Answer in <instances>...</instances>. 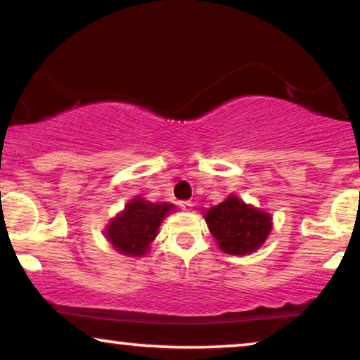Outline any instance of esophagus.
Returning <instances> with one entry per match:
<instances>
[{
	"label": "esophagus",
	"instance_id": "esophagus-1",
	"mask_svg": "<svg viewBox=\"0 0 360 360\" xmlns=\"http://www.w3.org/2000/svg\"><path fill=\"white\" fill-rule=\"evenodd\" d=\"M180 208L184 211H191L193 210V201H180Z\"/></svg>",
	"mask_w": 360,
	"mask_h": 360
}]
</instances>
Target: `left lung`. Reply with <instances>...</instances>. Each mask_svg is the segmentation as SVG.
<instances>
[{"label":"left lung","instance_id":"1","mask_svg":"<svg viewBox=\"0 0 360 360\" xmlns=\"http://www.w3.org/2000/svg\"><path fill=\"white\" fill-rule=\"evenodd\" d=\"M205 221L216 244L226 254L248 255L260 249L272 231V214L244 203L236 195L206 210Z\"/></svg>","mask_w":360,"mask_h":360}]
</instances>
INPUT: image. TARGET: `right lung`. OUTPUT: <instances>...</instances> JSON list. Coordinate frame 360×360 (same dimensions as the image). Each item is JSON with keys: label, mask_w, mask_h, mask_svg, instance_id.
<instances>
[{"label": "right lung", "mask_w": 360, "mask_h": 360, "mask_svg": "<svg viewBox=\"0 0 360 360\" xmlns=\"http://www.w3.org/2000/svg\"><path fill=\"white\" fill-rule=\"evenodd\" d=\"M175 211L172 203H152L134 196L105 228V238L115 250L127 257H144L159 234L167 216Z\"/></svg>", "instance_id": "1"}]
</instances>
